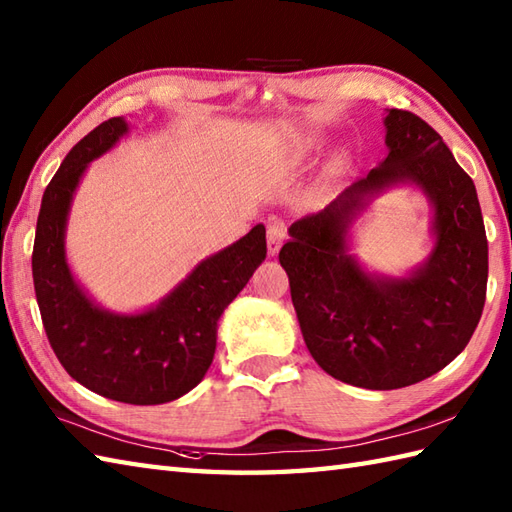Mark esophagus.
Instances as JSON below:
<instances>
[{"label":"esophagus","mask_w":512,"mask_h":512,"mask_svg":"<svg viewBox=\"0 0 512 512\" xmlns=\"http://www.w3.org/2000/svg\"><path fill=\"white\" fill-rule=\"evenodd\" d=\"M266 239H268V255H277L279 248L284 246V242H286V226L279 224V222L270 224Z\"/></svg>","instance_id":"obj_1"}]
</instances>
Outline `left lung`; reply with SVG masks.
I'll list each match as a JSON object with an SVG mask.
<instances>
[{
	"label": "left lung",
	"instance_id": "1",
	"mask_svg": "<svg viewBox=\"0 0 512 512\" xmlns=\"http://www.w3.org/2000/svg\"><path fill=\"white\" fill-rule=\"evenodd\" d=\"M383 125L387 156L323 211L292 224L279 253L312 358L365 389H400L447 367L480 323L488 279L469 173L416 114L387 110ZM396 186H416L434 211L430 257L400 278L367 271L351 253L353 224Z\"/></svg>",
	"mask_w": 512,
	"mask_h": 512
}]
</instances>
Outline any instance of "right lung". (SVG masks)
<instances>
[{
    "instance_id": "right-lung-1",
    "label": "right lung",
    "mask_w": 512,
    "mask_h": 512,
    "mask_svg": "<svg viewBox=\"0 0 512 512\" xmlns=\"http://www.w3.org/2000/svg\"><path fill=\"white\" fill-rule=\"evenodd\" d=\"M129 134L123 116L79 140L43 191L32 279L48 341L76 383L127 405H162L187 394L213 363L217 321L266 259V228L209 255L156 306L112 312L76 281L65 255V228L90 162Z\"/></svg>"
}]
</instances>
